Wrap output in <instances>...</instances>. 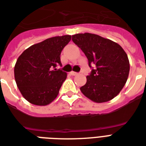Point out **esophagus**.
<instances>
[{
    "label": "esophagus",
    "instance_id": "esophagus-1",
    "mask_svg": "<svg viewBox=\"0 0 146 146\" xmlns=\"http://www.w3.org/2000/svg\"><path fill=\"white\" fill-rule=\"evenodd\" d=\"M70 74H72V75H73V76H75V75H78V73H77V72H70Z\"/></svg>",
    "mask_w": 146,
    "mask_h": 146
}]
</instances>
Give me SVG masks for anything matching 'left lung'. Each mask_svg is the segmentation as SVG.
<instances>
[{
	"label": "left lung",
	"instance_id": "8db88e82",
	"mask_svg": "<svg viewBox=\"0 0 146 146\" xmlns=\"http://www.w3.org/2000/svg\"><path fill=\"white\" fill-rule=\"evenodd\" d=\"M72 41L85 54L89 66L95 65L80 88L82 94L95 103L113 99L128 79L129 62L126 52L118 43L93 33L73 35Z\"/></svg>",
	"mask_w": 146,
	"mask_h": 146
}]
</instances>
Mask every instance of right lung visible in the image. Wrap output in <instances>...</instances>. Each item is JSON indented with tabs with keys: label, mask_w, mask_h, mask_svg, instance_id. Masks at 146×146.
I'll return each mask as SVG.
<instances>
[{
	"label": "right lung",
	"mask_w": 146,
	"mask_h": 146,
	"mask_svg": "<svg viewBox=\"0 0 146 146\" xmlns=\"http://www.w3.org/2000/svg\"><path fill=\"white\" fill-rule=\"evenodd\" d=\"M71 39L70 35L48 38L27 48L18 57L14 78L28 102L46 106L57 98L67 73L55 67L61 65V52Z\"/></svg>",
	"instance_id": "obj_1"
}]
</instances>
